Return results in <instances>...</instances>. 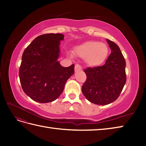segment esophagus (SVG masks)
<instances>
[{
	"instance_id": "obj_1",
	"label": "esophagus",
	"mask_w": 146,
	"mask_h": 146,
	"mask_svg": "<svg viewBox=\"0 0 146 146\" xmlns=\"http://www.w3.org/2000/svg\"><path fill=\"white\" fill-rule=\"evenodd\" d=\"M82 66H80V64H76L75 65V72H77V71H82Z\"/></svg>"
}]
</instances>
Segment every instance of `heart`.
<instances>
[{"mask_svg":"<svg viewBox=\"0 0 146 146\" xmlns=\"http://www.w3.org/2000/svg\"><path fill=\"white\" fill-rule=\"evenodd\" d=\"M75 52L78 56L85 59L90 66H98L105 61L108 53L106 44L98 41H87L77 46Z\"/></svg>","mask_w":146,"mask_h":146,"instance_id":"b5f03b06","label":"heart"}]
</instances>
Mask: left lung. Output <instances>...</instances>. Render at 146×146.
<instances>
[{
	"mask_svg": "<svg viewBox=\"0 0 146 146\" xmlns=\"http://www.w3.org/2000/svg\"><path fill=\"white\" fill-rule=\"evenodd\" d=\"M111 53L102 66L88 68L84 71L87 78L82 91L93 104L105 105L119 97L126 82L125 61L119 46L106 39Z\"/></svg>",
	"mask_w": 146,
	"mask_h": 146,
	"instance_id": "1",
	"label": "left lung"
}]
</instances>
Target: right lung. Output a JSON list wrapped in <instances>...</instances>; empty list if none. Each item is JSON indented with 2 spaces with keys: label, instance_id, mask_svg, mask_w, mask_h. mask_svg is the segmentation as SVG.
Segmentation results:
<instances>
[{
  "label": "right lung",
  "instance_id": "right-lung-1",
  "mask_svg": "<svg viewBox=\"0 0 146 146\" xmlns=\"http://www.w3.org/2000/svg\"><path fill=\"white\" fill-rule=\"evenodd\" d=\"M62 34H46L35 38L24 50L19 71L24 93L34 101L49 103L60 97L75 73V65L63 67L60 56Z\"/></svg>",
  "mask_w": 146,
  "mask_h": 146
}]
</instances>
